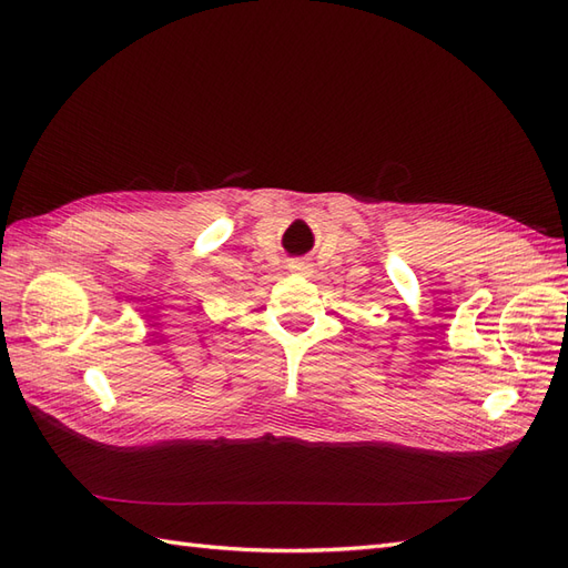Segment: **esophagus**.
<instances>
[{
  "label": "esophagus",
  "instance_id": "obj_1",
  "mask_svg": "<svg viewBox=\"0 0 568 568\" xmlns=\"http://www.w3.org/2000/svg\"><path fill=\"white\" fill-rule=\"evenodd\" d=\"M311 263H307V261H291L288 263V270L291 272H301V274H307V272H311Z\"/></svg>",
  "mask_w": 568,
  "mask_h": 568
}]
</instances>
